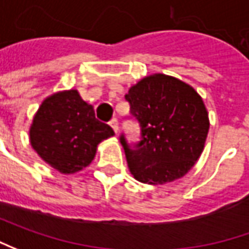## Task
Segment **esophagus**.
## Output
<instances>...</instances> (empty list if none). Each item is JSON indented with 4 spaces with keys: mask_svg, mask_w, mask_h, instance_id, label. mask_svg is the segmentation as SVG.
Returning <instances> with one entry per match:
<instances>
[{
    "mask_svg": "<svg viewBox=\"0 0 249 249\" xmlns=\"http://www.w3.org/2000/svg\"><path fill=\"white\" fill-rule=\"evenodd\" d=\"M108 124H110V126L114 129V132L118 133V121H117V118H111Z\"/></svg>",
    "mask_w": 249,
    "mask_h": 249,
    "instance_id": "34e87169",
    "label": "esophagus"
}]
</instances>
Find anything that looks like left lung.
Listing matches in <instances>:
<instances>
[{
	"instance_id": "8db88e82",
	"label": "left lung",
	"mask_w": 249,
	"mask_h": 249,
	"mask_svg": "<svg viewBox=\"0 0 249 249\" xmlns=\"http://www.w3.org/2000/svg\"><path fill=\"white\" fill-rule=\"evenodd\" d=\"M125 99L142 131L136 149L120 138L133 178L147 184L183 178L200 159L210 131L201 96L182 80L156 73L132 85Z\"/></svg>"
}]
</instances>
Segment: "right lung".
<instances>
[{"label": "right lung", "instance_id": "right-lung-1", "mask_svg": "<svg viewBox=\"0 0 249 249\" xmlns=\"http://www.w3.org/2000/svg\"><path fill=\"white\" fill-rule=\"evenodd\" d=\"M30 144L48 165L70 175L88 167L98 144L114 135L95 118L78 90H60L44 99L30 125Z\"/></svg>", "mask_w": 249, "mask_h": 249}]
</instances>
